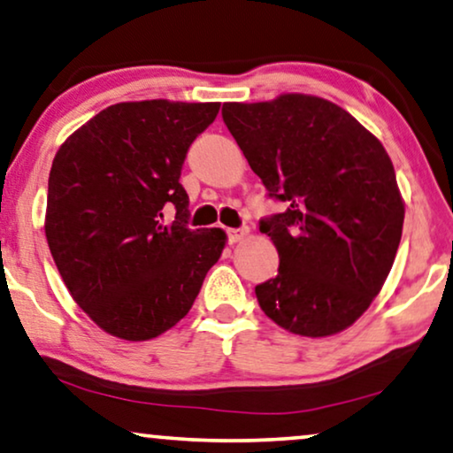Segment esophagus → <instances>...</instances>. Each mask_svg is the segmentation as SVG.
<instances>
[{
  "label": "esophagus",
  "instance_id": "esophagus-1",
  "mask_svg": "<svg viewBox=\"0 0 453 453\" xmlns=\"http://www.w3.org/2000/svg\"><path fill=\"white\" fill-rule=\"evenodd\" d=\"M246 235H248V229H246V227H232V229H227V240H229V244H235V242L244 240Z\"/></svg>",
  "mask_w": 453,
  "mask_h": 453
}]
</instances>
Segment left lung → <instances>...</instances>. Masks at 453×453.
<instances>
[{"label":"left lung","mask_w":453,"mask_h":453,"mask_svg":"<svg viewBox=\"0 0 453 453\" xmlns=\"http://www.w3.org/2000/svg\"><path fill=\"white\" fill-rule=\"evenodd\" d=\"M221 116L285 211L260 219L279 274L256 287L270 319L307 337L334 335L370 307L399 250L404 205L380 140L332 101L285 93L224 104Z\"/></svg>","instance_id":"1"}]
</instances>
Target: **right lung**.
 I'll use <instances>...</instances> for the list:
<instances>
[{
    "instance_id": "obj_1",
    "label": "right lung",
    "mask_w": 453,
    "mask_h": 453,
    "mask_svg": "<svg viewBox=\"0 0 453 453\" xmlns=\"http://www.w3.org/2000/svg\"><path fill=\"white\" fill-rule=\"evenodd\" d=\"M218 111L166 99L110 105L52 160L44 232L54 265L77 305L119 340L177 326L224 252V229L187 227L179 183L188 146Z\"/></svg>"
}]
</instances>
